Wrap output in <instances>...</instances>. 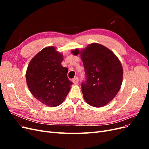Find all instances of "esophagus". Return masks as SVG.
<instances>
[{"instance_id": "esophagus-1", "label": "esophagus", "mask_w": 149, "mask_h": 149, "mask_svg": "<svg viewBox=\"0 0 149 149\" xmlns=\"http://www.w3.org/2000/svg\"><path fill=\"white\" fill-rule=\"evenodd\" d=\"M78 77H75V78H74L73 79H72V81H73V83H74V84H78Z\"/></svg>"}]
</instances>
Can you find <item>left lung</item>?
I'll use <instances>...</instances> for the list:
<instances>
[{"label": "left lung", "instance_id": "1", "mask_svg": "<svg viewBox=\"0 0 149 149\" xmlns=\"http://www.w3.org/2000/svg\"><path fill=\"white\" fill-rule=\"evenodd\" d=\"M71 53L80 54L83 63L86 79L81 83V91L85 101L95 107L106 106L115 97L123 83V69L119 58L97 43Z\"/></svg>", "mask_w": 149, "mask_h": 149}]
</instances>
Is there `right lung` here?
<instances>
[{
	"mask_svg": "<svg viewBox=\"0 0 149 149\" xmlns=\"http://www.w3.org/2000/svg\"><path fill=\"white\" fill-rule=\"evenodd\" d=\"M55 47L44 48L30 61L26 80L32 95L43 104L56 107L63 102L73 84L61 66L63 56Z\"/></svg>",
	"mask_w": 149,
	"mask_h": 149,
	"instance_id": "1",
	"label": "right lung"
}]
</instances>
